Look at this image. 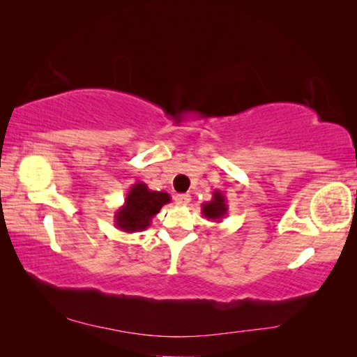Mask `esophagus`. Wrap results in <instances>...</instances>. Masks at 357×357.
<instances>
[{"mask_svg":"<svg viewBox=\"0 0 357 357\" xmlns=\"http://www.w3.org/2000/svg\"><path fill=\"white\" fill-rule=\"evenodd\" d=\"M174 202H176V204H179V206H184V204L190 202V195L189 193H178V195L174 197Z\"/></svg>","mask_w":357,"mask_h":357,"instance_id":"esophagus-1","label":"esophagus"}]
</instances>
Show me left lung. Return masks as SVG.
Wrapping results in <instances>:
<instances>
[{
    "label": "left lung",
    "instance_id": "left-lung-1",
    "mask_svg": "<svg viewBox=\"0 0 357 357\" xmlns=\"http://www.w3.org/2000/svg\"><path fill=\"white\" fill-rule=\"evenodd\" d=\"M202 213L206 219H211L217 223L222 222L223 217H225L228 213V204H227L225 195H223L220 190H214L211 202L202 204Z\"/></svg>",
    "mask_w": 357,
    "mask_h": 357
}]
</instances>
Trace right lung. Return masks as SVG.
Segmentation results:
<instances>
[{
	"mask_svg": "<svg viewBox=\"0 0 357 357\" xmlns=\"http://www.w3.org/2000/svg\"><path fill=\"white\" fill-rule=\"evenodd\" d=\"M172 202L167 192L151 190L144 183H135L126 195L124 204L114 213V225L124 233L146 229L162 206Z\"/></svg>",
	"mask_w": 357,
	"mask_h": 357,
	"instance_id": "add662e5",
	"label": "right lung"
}]
</instances>
